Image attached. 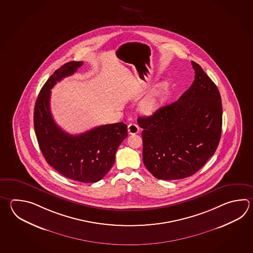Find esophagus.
I'll use <instances>...</instances> for the list:
<instances>
[{"label": "esophagus", "instance_id": "34e87169", "mask_svg": "<svg viewBox=\"0 0 253 253\" xmlns=\"http://www.w3.org/2000/svg\"><path fill=\"white\" fill-rule=\"evenodd\" d=\"M139 128L137 124H129L128 126V132L129 134H136L139 132Z\"/></svg>", "mask_w": 253, "mask_h": 253}]
</instances>
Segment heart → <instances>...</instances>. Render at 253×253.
I'll use <instances>...</instances> for the list:
<instances>
[{
    "instance_id": "1",
    "label": "heart",
    "mask_w": 253,
    "mask_h": 253,
    "mask_svg": "<svg viewBox=\"0 0 253 253\" xmlns=\"http://www.w3.org/2000/svg\"><path fill=\"white\" fill-rule=\"evenodd\" d=\"M132 91L138 92L139 86H135L132 89ZM161 92H162V86H159L157 89H155L150 95H148L146 98L143 99L139 104L140 111L146 114H151L154 113L160 105Z\"/></svg>"
}]
</instances>
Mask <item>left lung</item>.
I'll use <instances>...</instances> for the list:
<instances>
[{
    "instance_id": "obj_1",
    "label": "left lung",
    "mask_w": 253,
    "mask_h": 253,
    "mask_svg": "<svg viewBox=\"0 0 253 253\" xmlns=\"http://www.w3.org/2000/svg\"><path fill=\"white\" fill-rule=\"evenodd\" d=\"M195 80L176 102L139 117L145 167L158 179L194 175L214 154L222 134V106L215 84L196 62Z\"/></svg>"
}]
</instances>
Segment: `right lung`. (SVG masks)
I'll use <instances>...</instances> for the list:
<instances>
[{"mask_svg":"<svg viewBox=\"0 0 253 253\" xmlns=\"http://www.w3.org/2000/svg\"><path fill=\"white\" fill-rule=\"evenodd\" d=\"M82 65V61L66 63L47 79L35 103L34 129L42 154L54 169L72 180L95 183L114 165L116 150L128 130L126 124L117 123L71 135L55 123L50 112V89Z\"/></svg>","mask_w":253,"mask_h":253,"instance_id":"add662e5","label":"right lung"}]
</instances>
